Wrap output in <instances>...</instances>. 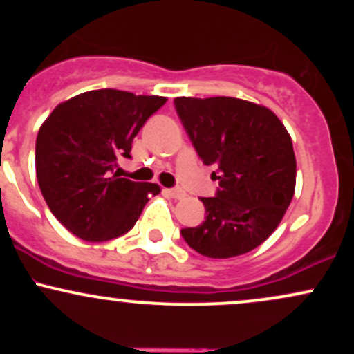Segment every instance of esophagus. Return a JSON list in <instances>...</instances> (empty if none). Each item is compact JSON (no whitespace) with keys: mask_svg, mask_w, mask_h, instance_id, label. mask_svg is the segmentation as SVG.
<instances>
[{"mask_svg":"<svg viewBox=\"0 0 354 354\" xmlns=\"http://www.w3.org/2000/svg\"><path fill=\"white\" fill-rule=\"evenodd\" d=\"M165 193L168 194V196L174 198V200H181V198L186 196V193L180 188H169V189H165Z\"/></svg>","mask_w":354,"mask_h":354,"instance_id":"obj_1","label":"esophagus"}]
</instances>
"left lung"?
I'll list each match as a JSON object with an SVG mask.
<instances>
[{
	"instance_id": "obj_1",
	"label": "left lung",
	"mask_w": 354,
	"mask_h": 354,
	"mask_svg": "<svg viewBox=\"0 0 354 354\" xmlns=\"http://www.w3.org/2000/svg\"><path fill=\"white\" fill-rule=\"evenodd\" d=\"M191 143L219 181L214 198H201L205 221L181 230L194 251L233 258L254 250L278 228L295 194L296 158L290 133L271 109L251 101L174 100Z\"/></svg>"
}]
</instances>
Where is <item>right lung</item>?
<instances>
[{"label":"right lung","instance_id":"1","mask_svg":"<svg viewBox=\"0 0 354 354\" xmlns=\"http://www.w3.org/2000/svg\"><path fill=\"white\" fill-rule=\"evenodd\" d=\"M166 98L95 89L59 103L36 138V178L51 213L84 241L128 233L156 183L115 173L120 156L131 158L133 138Z\"/></svg>","mask_w":354,"mask_h":354}]
</instances>
